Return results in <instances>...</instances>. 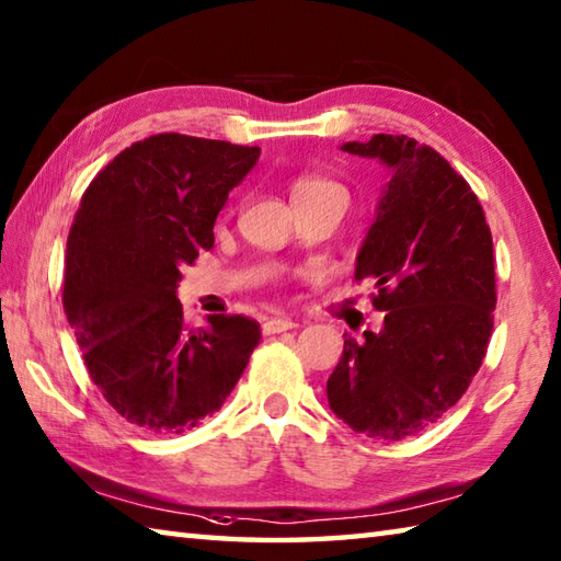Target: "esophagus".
Wrapping results in <instances>:
<instances>
[{"instance_id": "34e87169", "label": "esophagus", "mask_w": 561, "mask_h": 561, "mask_svg": "<svg viewBox=\"0 0 561 561\" xmlns=\"http://www.w3.org/2000/svg\"><path fill=\"white\" fill-rule=\"evenodd\" d=\"M295 327H298V322L288 320V317H271V320L263 322V332H266V334H278V332L295 330Z\"/></svg>"}]
</instances>
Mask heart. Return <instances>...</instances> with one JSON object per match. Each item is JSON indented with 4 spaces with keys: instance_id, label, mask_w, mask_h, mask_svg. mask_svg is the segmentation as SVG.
I'll use <instances>...</instances> for the list:
<instances>
[{
    "instance_id": "1",
    "label": "heart",
    "mask_w": 561,
    "mask_h": 561,
    "mask_svg": "<svg viewBox=\"0 0 561 561\" xmlns=\"http://www.w3.org/2000/svg\"><path fill=\"white\" fill-rule=\"evenodd\" d=\"M322 193L344 195V187L332 183V181H327V178H300V181L293 185V199L305 197V195H322Z\"/></svg>"
}]
</instances>
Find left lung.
<instances>
[{"label": "left lung", "mask_w": 561, "mask_h": 561, "mask_svg": "<svg viewBox=\"0 0 561 561\" xmlns=\"http://www.w3.org/2000/svg\"><path fill=\"white\" fill-rule=\"evenodd\" d=\"M342 151L390 171L354 273L376 285L386 317L378 334L344 340L327 400L358 435L398 442L457 405L479 371L493 332V239L479 197L430 146L374 134Z\"/></svg>", "instance_id": "left-lung-1"}]
</instances>
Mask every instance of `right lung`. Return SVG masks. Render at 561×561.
Wrapping results in <instances>:
<instances>
[{
    "label": "right lung",
    "instance_id": "right-lung-1",
    "mask_svg": "<svg viewBox=\"0 0 561 561\" xmlns=\"http://www.w3.org/2000/svg\"><path fill=\"white\" fill-rule=\"evenodd\" d=\"M259 156V146L156 134L104 165L80 199L62 308L94 386L141 432L181 435L213 415L261 342L244 314L187 330L175 295Z\"/></svg>",
    "mask_w": 561,
    "mask_h": 561
}]
</instances>
